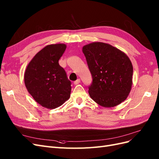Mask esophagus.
Wrapping results in <instances>:
<instances>
[{"label":"esophagus","mask_w":159,"mask_h":159,"mask_svg":"<svg viewBox=\"0 0 159 159\" xmlns=\"http://www.w3.org/2000/svg\"><path fill=\"white\" fill-rule=\"evenodd\" d=\"M80 83V79H78L77 80H75L74 82V84H75V85H78V84H79Z\"/></svg>","instance_id":"esophagus-1"}]
</instances>
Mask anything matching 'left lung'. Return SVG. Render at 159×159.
I'll return each instance as SVG.
<instances>
[{"label": "left lung", "instance_id": "obj_1", "mask_svg": "<svg viewBox=\"0 0 159 159\" xmlns=\"http://www.w3.org/2000/svg\"><path fill=\"white\" fill-rule=\"evenodd\" d=\"M92 75L90 98L105 107L124 102L132 87L133 66L125 53L103 42H93L82 48Z\"/></svg>", "mask_w": 159, "mask_h": 159}]
</instances>
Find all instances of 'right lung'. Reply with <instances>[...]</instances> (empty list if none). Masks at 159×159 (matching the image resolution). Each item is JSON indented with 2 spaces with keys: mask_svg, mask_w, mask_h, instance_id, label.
Instances as JSON below:
<instances>
[{
  "mask_svg": "<svg viewBox=\"0 0 159 159\" xmlns=\"http://www.w3.org/2000/svg\"><path fill=\"white\" fill-rule=\"evenodd\" d=\"M66 49L64 44L48 45L27 66L26 88L34 99L44 107L55 109L70 97L71 81L58 63Z\"/></svg>",
  "mask_w": 159,
  "mask_h": 159,
  "instance_id": "obj_1",
  "label": "right lung"
}]
</instances>
